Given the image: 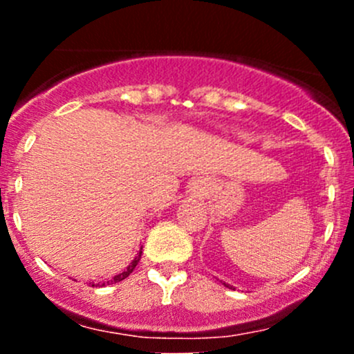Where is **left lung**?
<instances>
[{
	"instance_id": "1",
	"label": "left lung",
	"mask_w": 354,
	"mask_h": 354,
	"mask_svg": "<svg viewBox=\"0 0 354 354\" xmlns=\"http://www.w3.org/2000/svg\"><path fill=\"white\" fill-rule=\"evenodd\" d=\"M223 284H225V286H226V288H233V286H230V284H226V283H223Z\"/></svg>"
}]
</instances>
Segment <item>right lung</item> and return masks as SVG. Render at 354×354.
I'll use <instances>...</instances> for the list:
<instances>
[{"mask_svg": "<svg viewBox=\"0 0 354 354\" xmlns=\"http://www.w3.org/2000/svg\"><path fill=\"white\" fill-rule=\"evenodd\" d=\"M141 250H143V248H141ZM141 250H140V253H138L136 256H135V259H133L131 263H129V266L126 268V270L123 271V273H120V274H116V276H113L111 278V283H118V281H123L124 278H128L129 274L133 273V270H135L136 268V265L138 263H140V259H141ZM104 284H109V281H106V283H101V286H104ZM91 286H96V284H91ZM98 286H100V283H98Z\"/></svg>", "mask_w": 354, "mask_h": 354, "instance_id": "obj_1", "label": "right lung"}]
</instances>
